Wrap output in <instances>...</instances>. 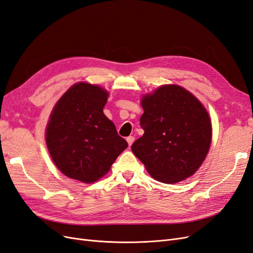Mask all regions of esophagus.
<instances>
[{"instance_id":"obj_1","label":"esophagus","mask_w":253,"mask_h":253,"mask_svg":"<svg viewBox=\"0 0 253 253\" xmlns=\"http://www.w3.org/2000/svg\"><path fill=\"white\" fill-rule=\"evenodd\" d=\"M134 140H135V137H134V136H128V137H126V141H127L129 147H131L132 143L134 142Z\"/></svg>"}]
</instances>
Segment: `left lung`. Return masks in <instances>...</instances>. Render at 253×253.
<instances>
[{"mask_svg":"<svg viewBox=\"0 0 253 253\" xmlns=\"http://www.w3.org/2000/svg\"><path fill=\"white\" fill-rule=\"evenodd\" d=\"M144 134L132 144L135 156L153 178L176 183L192 176L211 144L209 114L189 90L175 84L141 98Z\"/></svg>","mask_w":253,"mask_h":253,"instance_id":"1","label":"left lung"}]
</instances>
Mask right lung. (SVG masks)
Wrapping results in <instances>:
<instances>
[{
  "mask_svg": "<svg viewBox=\"0 0 253 253\" xmlns=\"http://www.w3.org/2000/svg\"><path fill=\"white\" fill-rule=\"evenodd\" d=\"M109 93L86 82L68 88L53 108L46 127V145L53 164L65 176L97 181L127 142L103 114Z\"/></svg>",
  "mask_w": 253,
  "mask_h": 253,
  "instance_id": "obj_1",
  "label": "right lung"
}]
</instances>
